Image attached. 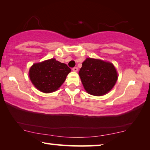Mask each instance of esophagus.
<instances>
[{
	"label": "esophagus",
	"mask_w": 150,
	"mask_h": 150,
	"mask_svg": "<svg viewBox=\"0 0 150 150\" xmlns=\"http://www.w3.org/2000/svg\"><path fill=\"white\" fill-rule=\"evenodd\" d=\"M72 70H73L74 71H78V67H73V68H72Z\"/></svg>",
	"instance_id": "34e87169"
}]
</instances>
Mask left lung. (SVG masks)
<instances>
[{
    "mask_svg": "<svg viewBox=\"0 0 150 150\" xmlns=\"http://www.w3.org/2000/svg\"><path fill=\"white\" fill-rule=\"evenodd\" d=\"M79 74L86 91L93 96L107 93L117 80V73L110 63L91 58L83 63Z\"/></svg>",
    "mask_w": 150,
    "mask_h": 150,
    "instance_id": "8db88e82",
    "label": "left lung"
}]
</instances>
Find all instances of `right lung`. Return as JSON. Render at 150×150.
I'll list each match as a JSON object with an SVG mask.
<instances>
[{
    "instance_id": "add662e5",
    "label": "right lung",
    "mask_w": 150,
    "mask_h": 150,
    "mask_svg": "<svg viewBox=\"0 0 150 150\" xmlns=\"http://www.w3.org/2000/svg\"><path fill=\"white\" fill-rule=\"evenodd\" d=\"M70 71L66 64L51 59L33 65L29 77L37 89L44 93H51L61 87Z\"/></svg>"
}]
</instances>
